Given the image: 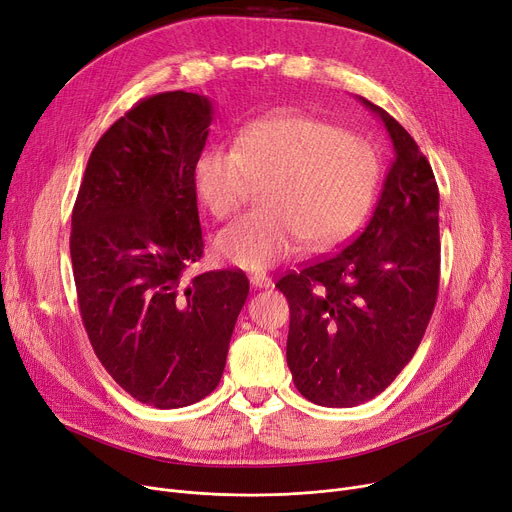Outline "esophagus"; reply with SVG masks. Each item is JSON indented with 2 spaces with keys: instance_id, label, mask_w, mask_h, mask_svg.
<instances>
[{
  "instance_id": "34e87169",
  "label": "esophagus",
  "mask_w": 512,
  "mask_h": 512,
  "mask_svg": "<svg viewBox=\"0 0 512 512\" xmlns=\"http://www.w3.org/2000/svg\"><path fill=\"white\" fill-rule=\"evenodd\" d=\"M249 282L253 288H270L272 286V278L265 276V274H251Z\"/></svg>"
}]
</instances>
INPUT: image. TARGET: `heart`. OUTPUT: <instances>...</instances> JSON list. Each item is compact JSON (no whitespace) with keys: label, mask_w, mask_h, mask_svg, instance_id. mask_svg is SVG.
Wrapping results in <instances>:
<instances>
[{"label":"heart","mask_w":512,"mask_h":512,"mask_svg":"<svg viewBox=\"0 0 512 512\" xmlns=\"http://www.w3.org/2000/svg\"><path fill=\"white\" fill-rule=\"evenodd\" d=\"M193 191L215 220H226L263 182V207L218 232L213 251L247 272L267 270L307 242L328 247L351 232L369 207L378 159L357 134L307 114L282 112L240 126L232 149L203 147Z\"/></svg>","instance_id":"b5f03b06"}]
</instances>
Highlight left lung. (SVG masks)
Instances as JSON below:
<instances>
[{"label":"left lung","instance_id":"1","mask_svg":"<svg viewBox=\"0 0 512 512\" xmlns=\"http://www.w3.org/2000/svg\"><path fill=\"white\" fill-rule=\"evenodd\" d=\"M394 145L363 232L278 280L290 305L286 361L315 405L346 409L382 394L413 359L440 284V193L427 157L380 105Z\"/></svg>","mask_w":512,"mask_h":512}]
</instances>
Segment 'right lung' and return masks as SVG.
Masks as SVG:
<instances>
[{
	"instance_id": "add662e5",
	"label": "right lung",
	"mask_w": 512,
	"mask_h": 512,
	"mask_svg": "<svg viewBox=\"0 0 512 512\" xmlns=\"http://www.w3.org/2000/svg\"><path fill=\"white\" fill-rule=\"evenodd\" d=\"M213 105L147 97L97 141L72 209L80 317L105 371L157 409L195 405L220 384L249 280L218 270L184 282L203 255L193 161Z\"/></svg>"
}]
</instances>
